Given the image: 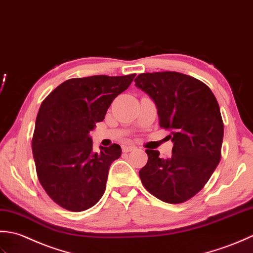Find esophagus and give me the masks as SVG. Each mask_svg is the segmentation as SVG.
<instances>
[{"instance_id": "1", "label": "esophagus", "mask_w": 253, "mask_h": 253, "mask_svg": "<svg viewBox=\"0 0 253 253\" xmlns=\"http://www.w3.org/2000/svg\"><path fill=\"white\" fill-rule=\"evenodd\" d=\"M135 149H136L135 145H125L122 147V152L123 153H128V152L135 151Z\"/></svg>"}]
</instances>
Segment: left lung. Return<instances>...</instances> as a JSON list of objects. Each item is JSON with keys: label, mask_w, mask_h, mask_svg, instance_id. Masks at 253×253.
I'll use <instances>...</instances> for the list:
<instances>
[{"label": "left lung", "mask_w": 253, "mask_h": 253, "mask_svg": "<svg viewBox=\"0 0 253 253\" xmlns=\"http://www.w3.org/2000/svg\"><path fill=\"white\" fill-rule=\"evenodd\" d=\"M135 85L155 101L159 126L173 142L168 159L146 149L141 181L164 202L183 203L203 189L220 161L224 122L218 102L203 82L178 72L142 73Z\"/></svg>", "instance_id": "1"}]
</instances>
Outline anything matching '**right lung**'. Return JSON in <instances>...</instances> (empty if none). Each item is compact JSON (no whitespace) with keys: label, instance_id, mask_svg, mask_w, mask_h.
<instances>
[{"label":"right lung","instance_id":"obj_1","mask_svg":"<svg viewBox=\"0 0 253 253\" xmlns=\"http://www.w3.org/2000/svg\"><path fill=\"white\" fill-rule=\"evenodd\" d=\"M135 75L71 79L41 104L32 140L36 171L44 191L61 208L82 212L101 199L121 147L112 144L94 153L88 134Z\"/></svg>","mask_w":253,"mask_h":253}]
</instances>
